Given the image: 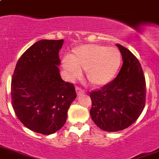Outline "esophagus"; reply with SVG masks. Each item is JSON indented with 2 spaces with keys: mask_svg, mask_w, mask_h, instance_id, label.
<instances>
[{
  "mask_svg": "<svg viewBox=\"0 0 159 159\" xmlns=\"http://www.w3.org/2000/svg\"><path fill=\"white\" fill-rule=\"evenodd\" d=\"M75 91H76V94L77 95H80V94H84V91H83L81 88H80V87H76L75 88Z\"/></svg>",
  "mask_w": 159,
  "mask_h": 159,
  "instance_id": "1",
  "label": "esophagus"
}]
</instances>
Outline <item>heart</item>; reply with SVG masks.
Here are the masks:
<instances>
[{"label": "heart", "mask_w": 159, "mask_h": 159, "mask_svg": "<svg viewBox=\"0 0 159 159\" xmlns=\"http://www.w3.org/2000/svg\"><path fill=\"white\" fill-rule=\"evenodd\" d=\"M121 55L116 48L100 45H83L63 61V68L72 80H78L86 71V79L92 87L109 84L120 68Z\"/></svg>", "instance_id": "heart-1"}]
</instances>
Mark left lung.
Here are the masks:
<instances>
[{
    "label": "left lung",
    "mask_w": 159,
    "mask_h": 159,
    "mask_svg": "<svg viewBox=\"0 0 159 159\" xmlns=\"http://www.w3.org/2000/svg\"><path fill=\"white\" fill-rule=\"evenodd\" d=\"M123 65L116 78L90 97L91 119L106 132L127 129L138 119L146 101V82L140 63L132 52L116 44Z\"/></svg>",
    "instance_id": "obj_1"
}]
</instances>
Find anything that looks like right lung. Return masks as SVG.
<instances>
[{"instance_id": "right-lung-1", "label": "right lung", "mask_w": 159, "mask_h": 159, "mask_svg": "<svg viewBox=\"0 0 159 159\" xmlns=\"http://www.w3.org/2000/svg\"><path fill=\"white\" fill-rule=\"evenodd\" d=\"M64 40H40L24 52L11 84V103L19 120L33 132L50 135L61 129L76 98L73 84L60 75Z\"/></svg>"}]
</instances>
